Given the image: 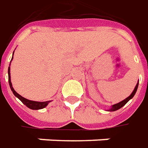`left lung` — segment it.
Masks as SVG:
<instances>
[{
    "label": "left lung",
    "mask_w": 148,
    "mask_h": 148,
    "mask_svg": "<svg viewBox=\"0 0 148 148\" xmlns=\"http://www.w3.org/2000/svg\"><path fill=\"white\" fill-rule=\"evenodd\" d=\"M138 84H136V86H135L134 89V91L132 92V93L127 97V98H125V100H123V101H120L119 103H116V104L115 105H112L111 106H110V108L109 110H107L108 111H115V110H117L120 109L121 107H123L124 106H125L129 101H130V99H132L133 97H134V96L135 95V93H136V92H137V89H138Z\"/></svg>",
    "instance_id": "1"
}]
</instances>
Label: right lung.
I'll return each mask as SVG.
<instances>
[{"label":"right lung","mask_w":148,"mask_h":148,"mask_svg":"<svg viewBox=\"0 0 148 148\" xmlns=\"http://www.w3.org/2000/svg\"><path fill=\"white\" fill-rule=\"evenodd\" d=\"M14 55V52H13ZM13 60V57L11 59V60ZM9 66V68H8V77H9V84H10V89L11 91L13 92L14 95L16 97H18V99L20 100L22 102H23V104L25 105L27 107H28L29 109L31 110H40V109H43L45 108L47 105L49 104V102H51V101H31V100H28L26 99V98H24L22 96H20V95L17 93L14 89L13 86H12V83H11V79H10V67Z\"/></svg>","instance_id":"1"}]
</instances>
